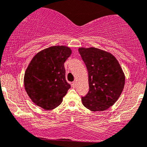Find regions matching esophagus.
I'll list each match as a JSON object with an SVG mask.
<instances>
[{"label": "esophagus", "mask_w": 147, "mask_h": 147, "mask_svg": "<svg viewBox=\"0 0 147 147\" xmlns=\"http://www.w3.org/2000/svg\"><path fill=\"white\" fill-rule=\"evenodd\" d=\"M76 84H77L76 82H72V87H73V88H75V87H76Z\"/></svg>", "instance_id": "1"}]
</instances>
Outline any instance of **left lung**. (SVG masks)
<instances>
[{
    "label": "left lung",
    "mask_w": 147,
    "mask_h": 147,
    "mask_svg": "<svg viewBox=\"0 0 147 147\" xmlns=\"http://www.w3.org/2000/svg\"><path fill=\"white\" fill-rule=\"evenodd\" d=\"M88 72L89 91L82 104L93 112L105 111L119 99L125 85V75L111 53L96 47H80Z\"/></svg>",
    "instance_id": "obj_1"
}]
</instances>
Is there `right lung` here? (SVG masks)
<instances>
[{
  "label": "right lung",
  "instance_id": "add662e5",
  "mask_svg": "<svg viewBox=\"0 0 147 147\" xmlns=\"http://www.w3.org/2000/svg\"><path fill=\"white\" fill-rule=\"evenodd\" d=\"M72 54L67 46H52L33 56L26 70V91L37 106L45 110L57 107L62 102L70 85L65 80L64 63Z\"/></svg>",
  "mask_w": 147,
  "mask_h": 147
}]
</instances>
